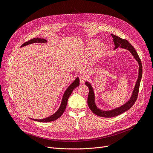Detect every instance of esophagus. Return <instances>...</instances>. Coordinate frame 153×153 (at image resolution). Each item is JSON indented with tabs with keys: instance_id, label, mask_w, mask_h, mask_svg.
I'll return each mask as SVG.
<instances>
[{
	"instance_id": "1",
	"label": "esophagus",
	"mask_w": 153,
	"mask_h": 153,
	"mask_svg": "<svg viewBox=\"0 0 153 153\" xmlns=\"http://www.w3.org/2000/svg\"><path fill=\"white\" fill-rule=\"evenodd\" d=\"M87 77L84 76V75H82V76H81L79 77V79H80V82H81V84H84L87 80Z\"/></svg>"
}]
</instances>
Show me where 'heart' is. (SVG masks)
<instances>
[{
  "label": "heart",
  "instance_id": "obj_1",
  "mask_svg": "<svg viewBox=\"0 0 153 153\" xmlns=\"http://www.w3.org/2000/svg\"><path fill=\"white\" fill-rule=\"evenodd\" d=\"M98 44H99V42L97 41V40H92V41L88 42L87 45V48L89 50H91L97 46ZM106 50H107V47L105 45H100L99 46H98L97 48H96V49L95 50L92 54V58L93 59L100 58L104 55V54H105Z\"/></svg>",
  "mask_w": 153,
  "mask_h": 153
}]
</instances>
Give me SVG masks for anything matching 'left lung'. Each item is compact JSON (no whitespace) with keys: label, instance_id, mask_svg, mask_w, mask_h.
Instances as JSON below:
<instances>
[{"label":"left lung","instance_id":"left-lung-1","mask_svg":"<svg viewBox=\"0 0 153 153\" xmlns=\"http://www.w3.org/2000/svg\"><path fill=\"white\" fill-rule=\"evenodd\" d=\"M111 35L114 38V42L115 45V49H117L118 46H120L121 48H125V49L129 50L131 52V53L133 54L136 60L138 61L140 66V68H139L138 79L137 80V81H136L134 89L133 90V94L131 95L130 100H128V102H126L122 107L110 110V111H103L99 109L97 107H96L95 104V101H94L95 100L94 93L92 87L89 82H85V85L89 87V95H88V99H87V103H88V105H89V107L90 108V109L91 110V111L93 112V113L96 115L99 116L100 117H105V118H111V117H117L120 114L124 113L125 111H127L128 110H129L134 105V103H135V102L136 101L138 98L140 85V82H141L142 73H143L142 63H141V59L139 57L137 52H136V51L133 48V46L129 42L127 41V40L125 39H122L120 37L114 35L113 34H111Z\"/></svg>","mask_w":153,"mask_h":153}]
</instances>
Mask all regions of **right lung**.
<instances>
[{"label": "right lung", "mask_w": 153, "mask_h": 153, "mask_svg": "<svg viewBox=\"0 0 153 153\" xmlns=\"http://www.w3.org/2000/svg\"><path fill=\"white\" fill-rule=\"evenodd\" d=\"M47 42V41L45 39H42V38H33L29 41L24 43L21 47H23L24 46H26L31 43H46ZM79 85V77H77L75 81L72 82V84H71V85L68 88L67 90L66 91V92H64L63 97H62V102L61 104V106L59 107V108L58 109V110L54 114H53V115L46 118L45 119H42V120H36V119H32L35 120V121L37 122H51V121H54V120H57L58 118H59L64 113V110L66 109L67 103H68V99L69 97V96L71 95V94H72V91L75 89L76 87H78Z\"/></svg>", "instance_id": "right-lung-1"}]
</instances>
